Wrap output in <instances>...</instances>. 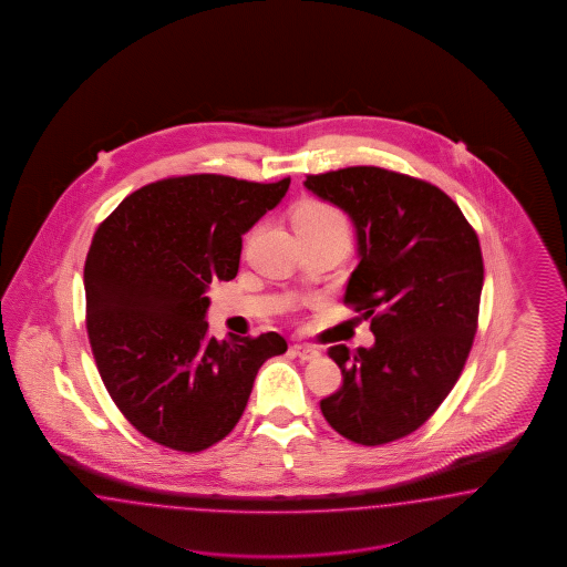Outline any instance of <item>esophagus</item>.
<instances>
[{"instance_id":"obj_1","label":"esophagus","mask_w":567,"mask_h":567,"mask_svg":"<svg viewBox=\"0 0 567 567\" xmlns=\"http://www.w3.org/2000/svg\"><path fill=\"white\" fill-rule=\"evenodd\" d=\"M292 353L301 361H313L320 358V351L311 344H292Z\"/></svg>"}]
</instances>
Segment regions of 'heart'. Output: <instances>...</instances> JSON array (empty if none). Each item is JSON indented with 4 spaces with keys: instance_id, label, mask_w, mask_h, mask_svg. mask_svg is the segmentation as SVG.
<instances>
[{
    "instance_id": "1",
    "label": "heart",
    "mask_w": 567,
    "mask_h": 567,
    "mask_svg": "<svg viewBox=\"0 0 567 567\" xmlns=\"http://www.w3.org/2000/svg\"><path fill=\"white\" fill-rule=\"evenodd\" d=\"M292 226L297 228H327L347 235V223L337 207L322 202H306L292 214Z\"/></svg>"
}]
</instances>
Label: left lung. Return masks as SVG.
<instances>
[{
	"instance_id": "8db88e82",
	"label": "left lung",
	"mask_w": 567,
	"mask_h": 567,
	"mask_svg": "<svg viewBox=\"0 0 567 567\" xmlns=\"http://www.w3.org/2000/svg\"><path fill=\"white\" fill-rule=\"evenodd\" d=\"M303 187L343 209L358 268L344 303L372 320V347L328 349L343 386L320 401L328 424L358 445L420 429L455 386L481 308V243L443 190L374 166L308 176Z\"/></svg>"
}]
</instances>
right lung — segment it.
Returning a JSON list of instances; mask_svg holds the SVG:
<instances>
[{
    "mask_svg": "<svg viewBox=\"0 0 567 567\" xmlns=\"http://www.w3.org/2000/svg\"><path fill=\"white\" fill-rule=\"evenodd\" d=\"M272 185L218 174L157 181L97 228L85 261L86 332L118 410L157 445L197 453L237 426L278 332L207 334L212 280L239 272L243 235L275 209Z\"/></svg>",
    "mask_w": 567,
    "mask_h": 567,
    "instance_id": "right-lung-1",
    "label": "right lung"
}]
</instances>
